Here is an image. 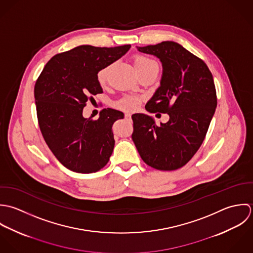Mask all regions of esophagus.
<instances>
[{
    "mask_svg": "<svg viewBox=\"0 0 253 253\" xmlns=\"http://www.w3.org/2000/svg\"><path fill=\"white\" fill-rule=\"evenodd\" d=\"M125 118H126V119H131V114H130V113H126V114H125Z\"/></svg>",
    "mask_w": 253,
    "mask_h": 253,
    "instance_id": "34e87169",
    "label": "esophagus"
}]
</instances>
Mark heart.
I'll return each instance as SVG.
<instances>
[{"label":"heart","mask_w":253,"mask_h":253,"mask_svg":"<svg viewBox=\"0 0 253 253\" xmlns=\"http://www.w3.org/2000/svg\"><path fill=\"white\" fill-rule=\"evenodd\" d=\"M154 63L155 62L152 61V59H150L146 56H143V55H138L134 59V65L137 70L146 68ZM108 71H109V66H106L99 71L98 81L101 85H103L106 82L107 76H108ZM139 102H140V100L137 97H124L121 100L117 101L116 106L122 110L129 111V110H134L135 108H137Z\"/></svg>","instance_id":"b5f03b06"}]
</instances>
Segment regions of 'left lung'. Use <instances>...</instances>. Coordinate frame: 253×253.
<instances>
[{
    "label": "left lung",
    "mask_w": 253,
    "mask_h": 253,
    "mask_svg": "<svg viewBox=\"0 0 253 253\" xmlns=\"http://www.w3.org/2000/svg\"><path fill=\"white\" fill-rule=\"evenodd\" d=\"M137 49L156 56L162 64L160 86L146 109L167 113L169 120L156 125L148 114H134L132 139L148 165L176 170L191 160L207 133L217 106L213 77L203 60L176 42Z\"/></svg>",
    "instance_id": "obj_1"
}]
</instances>
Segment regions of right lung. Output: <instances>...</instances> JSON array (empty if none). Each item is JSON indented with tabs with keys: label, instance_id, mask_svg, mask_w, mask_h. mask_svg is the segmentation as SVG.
<instances>
[{
	"label": "right lung",
	"instance_id": "right-lung-1",
	"mask_svg": "<svg viewBox=\"0 0 253 253\" xmlns=\"http://www.w3.org/2000/svg\"><path fill=\"white\" fill-rule=\"evenodd\" d=\"M131 45L78 46L52 56L36 81L34 96L42 135L57 160L77 173H93L114 148L112 125L124 113L104 108L97 120L83 117L86 102L102 93L99 71L123 56Z\"/></svg>",
	"mask_w": 253,
	"mask_h": 253
}]
</instances>
